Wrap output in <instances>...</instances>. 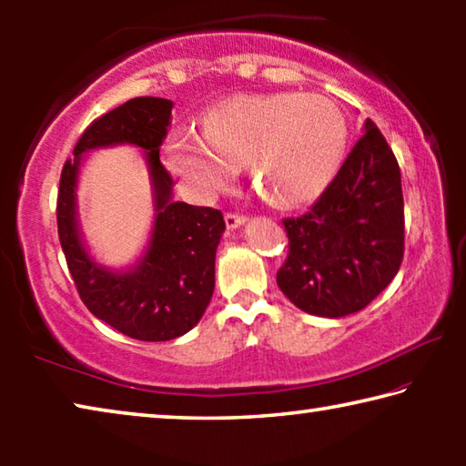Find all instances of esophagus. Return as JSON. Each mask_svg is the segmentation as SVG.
I'll use <instances>...</instances> for the list:
<instances>
[{
	"label": "esophagus",
	"instance_id": "esophagus-1",
	"mask_svg": "<svg viewBox=\"0 0 466 466\" xmlns=\"http://www.w3.org/2000/svg\"><path fill=\"white\" fill-rule=\"evenodd\" d=\"M247 224V218L238 216V214H226V226L228 230H236V228H240Z\"/></svg>",
	"mask_w": 466,
	"mask_h": 466
}]
</instances>
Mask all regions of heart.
<instances>
[{"instance_id": "1", "label": "heart", "mask_w": 466, "mask_h": 466, "mask_svg": "<svg viewBox=\"0 0 466 466\" xmlns=\"http://www.w3.org/2000/svg\"><path fill=\"white\" fill-rule=\"evenodd\" d=\"M345 116L317 94H252L211 108L203 136L172 133L167 164L203 199L218 195L248 164L250 180L278 208H298L325 191L341 168Z\"/></svg>"}]
</instances>
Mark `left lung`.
<instances>
[{"mask_svg": "<svg viewBox=\"0 0 466 466\" xmlns=\"http://www.w3.org/2000/svg\"><path fill=\"white\" fill-rule=\"evenodd\" d=\"M283 226L289 252L278 286L299 310L341 319L389 286L403 261V188L397 157L372 121L309 214Z\"/></svg>", "mask_w": 466, "mask_h": 466, "instance_id": "8db88e82", "label": "left lung"}]
</instances>
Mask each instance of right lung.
Wrapping results in <instances>:
<instances>
[{
  "label": "right lung",
  "mask_w": 466,
  "mask_h": 466,
  "mask_svg": "<svg viewBox=\"0 0 466 466\" xmlns=\"http://www.w3.org/2000/svg\"><path fill=\"white\" fill-rule=\"evenodd\" d=\"M172 100L131 98L94 121L61 172L57 228L69 273L94 317L139 341H170L201 320L216 286V250L226 230L222 211L172 199L175 180L160 146ZM129 143L145 152L155 199V224L145 252L129 268L98 264L85 247L76 216V180L92 148Z\"/></svg>",
  "instance_id": "add662e5"
}]
</instances>
